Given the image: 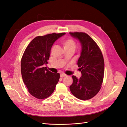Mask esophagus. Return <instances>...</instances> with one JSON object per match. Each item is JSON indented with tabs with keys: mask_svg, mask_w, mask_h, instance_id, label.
I'll list each match as a JSON object with an SVG mask.
<instances>
[{
	"mask_svg": "<svg viewBox=\"0 0 127 127\" xmlns=\"http://www.w3.org/2000/svg\"><path fill=\"white\" fill-rule=\"evenodd\" d=\"M60 76H61V77H65V76H66V75L65 74H64V73H61V74H60Z\"/></svg>",
	"mask_w": 127,
	"mask_h": 127,
	"instance_id": "esophagus-1",
	"label": "esophagus"
}]
</instances>
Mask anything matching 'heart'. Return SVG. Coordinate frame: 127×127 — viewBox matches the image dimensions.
Segmentation results:
<instances>
[{
    "mask_svg": "<svg viewBox=\"0 0 127 127\" xmlns=\"http://www.w3.org/2000/svg\"><path fill=\"white\" fill-rule=\"evenodd\" d=\"M62 43L64 49H73L75 50L76 47V43L74 40L70 38L63 40Z\"/></svg>",
    "mask_w": 127,
    "mask_h": 127,
    "instance_id": "1",
    "label": "heart"
}]
</instances>
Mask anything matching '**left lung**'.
<instances>
[{"label":"left lung","mask_w":127,"mask_h":127,"mask_svg":"<svg viewBox=\"0 0 127 127\" xmlns=\"http://www.w3.org/2000/svg\"><path fill=\"white\" fill-rule=\"evenodd\" d=\"M69 34L79 40L81 46L77 65L82 74L79 79L72 75L73 82L70 90L77 98L86 100L100 90L104 74V58L98 46L88 34L82 32Z\"/></svg>","instance_id":"left-lung-1"}]
</instances>
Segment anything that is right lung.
<instances>
[{"mask_svg": "<svg viewBox=\"0 0 127 127\" xmlns=\"http://www.w3.org/2000/svg\"><path fill=\"white\" fill-rule=\"evenodd\" d=\"M65 34L36 36L29 43L23 53L21 63L22 79L29 93L36 98H48L55 90L60 75L48 71L43 65L48 63L54 42Z\"/></svg>", "mask_w": 127, "mask_h": 127, "instance_id": "right-lung-1", "label": "right lung"}]
</instances>
